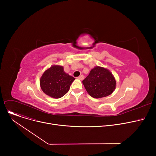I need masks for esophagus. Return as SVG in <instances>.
I'll return each mask as SVG.
<instances>
[{
  "label": "esophagus",
  "instance_id": "34e87169",
  "mask_svg": "<svg viewBox=\"0 0 156 156\" xmlns=\"http://www.w3.org/2000/svg\"><path fill=\"white\" fill-rule=\"evenodd\" d=\"M79 80H83V79H84V76L83 75H80V76H78V78Z\"/></svg>",
  "mask_w": 156,
  "mask_h": 156
}]
</instances>
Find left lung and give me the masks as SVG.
I'll list each match as a JSON object with an SVG mask.
<instances>
[{"mask_svg":"<svg viewBox=\"0 0 156 156\" xmlns=\"http://www.w3.org/2000/svg\"><path fill=\"white\" fill-rule=\"evenodd\" d=\"M83 84L89 95L99 99L111 95L116 88V80L107 69L96 66L83 80Z\"/></svg>","mask_w":156,"mask_h":156,"instance_id":"8db88e82","label":"left lung"}]
</instances>
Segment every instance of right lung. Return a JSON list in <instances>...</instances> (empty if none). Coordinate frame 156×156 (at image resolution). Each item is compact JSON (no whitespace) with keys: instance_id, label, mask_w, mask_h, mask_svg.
Segmentation results:
<instances>
[{"instance_id":"add662e5","label":"right lung","mask_w":156,"mask_h":156,"mask_svg":"<svg viewBox=\"0 0 156 156\" xmlns=\"http://www.w3.org/2000/svg\"><path fill=\"white\" fill-rule=\"evenodd\" d=\"M75 78L66 73L61 66H53L40 78V87L47 95L59 99L66 94Z\"/></svg>"}]
</instances>
